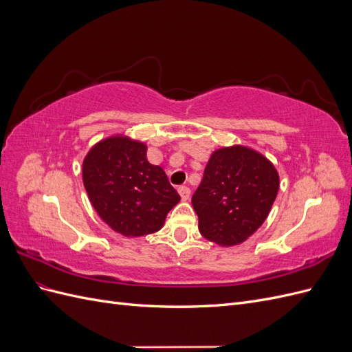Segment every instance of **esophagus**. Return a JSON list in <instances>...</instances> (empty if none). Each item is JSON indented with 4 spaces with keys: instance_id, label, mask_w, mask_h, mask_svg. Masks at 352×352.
<instances>
[{
    "instance_id": "esophagus-1",
    "label": "esophagus",
    "mask_w": 352,
    "mask_h": 352,
    "mask_svg": "<svg viewBox=\"0 0 352 352\" xmlns=\"http://www.w3.org/2000/svg\"><path fill=\"white\" fill-rule=\"evenodd\" d=\"M177 192H179L180 198H182V201H188L190 197V189L188 186H179Z\"/></svg>"
}]
</instances>
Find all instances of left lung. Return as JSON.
I'll return each mask as SVG.
<instances>
[{
  "label": "left lung",
  "instance_id": "left-lung-1",
  "mask_svg": "<svg viewBox=\"0 0 352 352\" xmlns=\"http://www.w3.org/2000/svg\"><path fill=\"white\" fill-rule=\"evenodd\" d=\"M279 185L278 170L254 148L232 145L212 151L192 195L199 233L220 247L245 242L267 219Z\"/></svg>",
  "mask_w": 352,
  "mask_h": 352
}]
</instances>
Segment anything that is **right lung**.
<instances>
[{
  "label": "right lung",
  "instance_id": "obj_1",
  "mask_svg": "<svg viewBox=\"0 0 352 352\" xmlns=\"http://www.w3.org/2000/svg\"><path fill=\"white\" fill-rule=\"evenodd\" d=\"M148 146L124 133L98 141L82 163V180L94 210L126 238L158 232L180 201L164 170L146 160Z\"/></svg>",
  "mask_w": 352,
  "mask_h": 352
}]
</instances>
